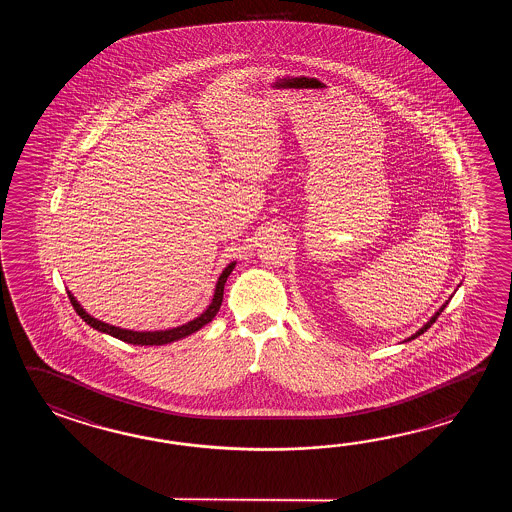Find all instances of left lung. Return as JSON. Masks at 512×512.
<instances>
[{
	"label": "left lung",
	"mask_w": 512,
	"mask_h": 512,
	"mask_svg": "<svg viewBox=\"0 0 512 512\" xmlns=\"http://www.w3.org/2000/svg\"><path fill=\"white\" fill-rule=\"evenodd\" d=\"M457 287H459V285H457ZM448 300H450V298H448ZM448 300H446L445 304L441 305V307H439V309H437V311H435L434 315H432V318H430V320H428V322H426L425 326L421 327V329H417V331H415V333H414V335H412V337L404 338L403 342H410V340H414V338L421 337V335H423V333H425L426 329H428V327H430V326H432V324H434L435 320H437V316H439V315H441V313H443V309H445L446 304H448Z\"/></svg>",
	"instance_id": "1"
}]
</instances>
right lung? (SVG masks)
<instances>
[{"label":"right lung","instance_id":"1","mask_svg":"<svg viewBox=\"0 0 512 512\" xmlns=\"http://www.w3.org/2000/svg\"><path fill=\"white\" fill-rule=\"evenodd\" d=\"M234 267H236V261H230L229 265L219 274L218 283H216V289H214V296H212V302L208 304L207 309H205L201 315L194 318V320H190V322H186L183 326L159 329V331H133V329L111 326L108 322H102V320H98L95 316L89 315L86 309L80 305L77 298H75V294L71 293V291H67V294H69V300H71V304L75 307L78 316L86 322L87 326L97 329L100 333L109 335V337L119 338L122 342L135 344V346H164V344H170V342L181 340V338L196 333L201 327L207 326V324H210V322L214 320V316L218 315L219 307H221V302H223L225 283H227L230 272L234 271Z\"/></svg>","mask_w":512,"mask_h":512}]
</instances>
